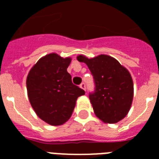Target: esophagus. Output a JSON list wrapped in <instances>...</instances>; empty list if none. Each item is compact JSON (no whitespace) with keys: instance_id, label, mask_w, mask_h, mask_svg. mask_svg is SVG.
I'll return each mask as SVG.
<instances>
[{"instance_id":"34e87169","label":"esophagus","mask_w":159,"mask_h":159,"mask_svg":"<svg viewBox=\"0 0 159 159\" xmlns=\"http://www.w3.org/2000/svg\"><path fill=\"white\" fill-rule=\"evenodd\" d=\"M80 88H82V89H84V91L86 90V84H84V83H82V84H81L80 85Z\"/></svg>"}]
</instances>
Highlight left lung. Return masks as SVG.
I'll return each mask as SVG.
<instances>
[{
	"mask_svg": "<svg viewBox=\"0 0 159 159\" xmlns=\"http://www.w3.org/2000/svg\"><path fill=\"white\" fill-rule=\"evenodd\" d=\"M93 76L95 90L89 99L95 116L102 122L116 123L122 120L130 110L134 86L129 71L119 61L107 55L92 59L79 56Z\"/></svg>",
	"mask_w": 159,
	"mask_h": 159,
	"instance_id": "1",
	"label": "left lung"
}]
</instances>
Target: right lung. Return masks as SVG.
Here are the masks:
<instances>
[{"mask_svg":"<svg viewBox=\"0 0 159 159\" xmlns=\"http://www.w3.org/2000/svg\"><path fill=\"white\" fill-rule=\"evenodd\" d=\"M71 58L51 53L38 60L27 77L28 95L39 117L52 126L65 123L71 116L79 96L85 92L73 84L67 71Z\"/></svg>","mask_w":159,"mask_h":159,"instance_id":"1","label":"right lung"}]
</instances>
